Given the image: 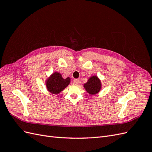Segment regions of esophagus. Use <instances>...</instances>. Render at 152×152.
<instances>
[{
	"label": "esophagus",
	"mask_w": 152,
	"mask_h": 152,
	"mask_svg": "<svg viewBox=\"0 0 152 152\" xmlns=\"http://www.w3.org/2000/svg\"><path fill=\"white\" fill-rule=\"evenodd\" d=\"M79 80H78V79H75L73 81V84H74V85H77V84H79Z\"/></svg>",
	"instance_id": "1"
}]
</instances>
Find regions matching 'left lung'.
Wrapping results in <instances>:
<instances>
[{
	"instance_id": "left-lung-1",
	"label": "left lung",
	"mask_w": 152,
	"mask_h": 152,
	"mask_svg": "<svg viewBox=\"0 0 152 152\" xmlns=\"http://www.w3.org/2000/svg\"><path fill=\"white\" fill-rule=\"evenodd\" d=\"M86 90L90 94H95L101 90V82L96 76L91 77L84 86Z\"/></svg>"
}]
</instances>
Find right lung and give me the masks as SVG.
Returning a JSON list of instances; mask_svg holds the SVG:
<instances>
[{"label":"right lung","mask_w":152,"mask_h":152,"mask_svg":"<svg viewBox=\"0 0 152 152\" xmlns=\"http://www.w3.org/2000/svg\"><path fill=\"white\" fill-rule=\"evenodd\" d=\"M70 82V78L63 79L60 73L55 72L46 81V86L50 93L58 94L67 87Z\"/></svg>","instance_id":"add662e5"}]
</instances>
